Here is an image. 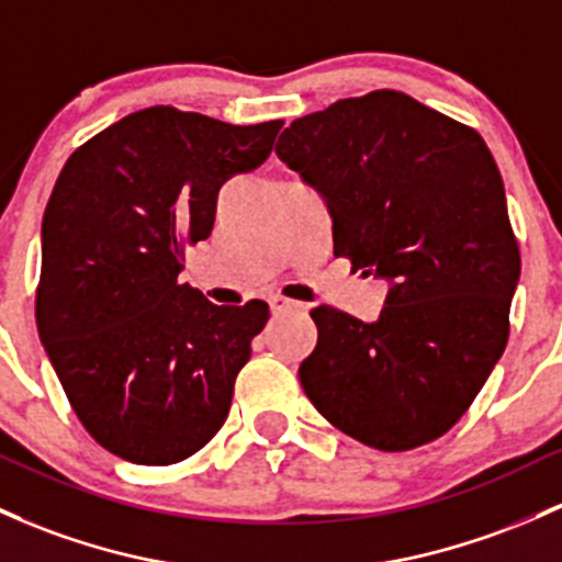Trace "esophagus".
Returning a JSON list of instances; mask_svg holds the SVG:
<instances>
[{
  "label": "esophagus",
  "mask_w": 562,
  "mask_h": 562,
  "mask_svg": "<svg viewBox=\"0 0 562 562\" xmlns=\"http://www.w3.org/2000/svg\"><path fill=\"white\" fill-rule=\"evenodd\" d=\"M268 303H270V311H273V313L292 311V307H303V305H300V303H294V300L283 297V294H270V297H268Z\"/></svg>",
  "instance_id": "obj_1"
}]
</instances>
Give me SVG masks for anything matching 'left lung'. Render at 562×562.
<instances>
[{
	"label": "left lung",
	"instance_id": "1",
	"mask_svg": "<svg viewBox=\"0 0 562 562\" xmlns=\"http://www.w3.org/2000/svg\"><path fill=\"white\" fill-rule=\"evenodd\" d=\"M276 155L327 201L335 257L389 281L372 324L313 307L307 400L385 452L442 437L504 353L520 281L491 149L413 95L375 90L294 120Z\"/></svg>",
	"mask_w": 562,
	"mask_h": 562
}]
</instances>
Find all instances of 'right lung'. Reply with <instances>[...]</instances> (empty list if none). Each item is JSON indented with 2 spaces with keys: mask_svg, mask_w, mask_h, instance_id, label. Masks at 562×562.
I'll return each instance as SVG.
<instances>
[{
  "mask_svg": "<svg viewBox=\"0 0 562 562\" xmlns=\"http://www.w3.org/2000/svg\"><path fill=\"white\" fill-rule=\"evenodd\" d=\"M281 125L149 106L82 144L53 187L40 340L90 437L125 461H184L227 420L268 303L214 305L179 273L220 187L262 166Z\"/></svg>",
  "mask_w": 562,
  "mask_h": 562,
  "instance_id": "1",
  "label": "right lung"
}]
</instances>
